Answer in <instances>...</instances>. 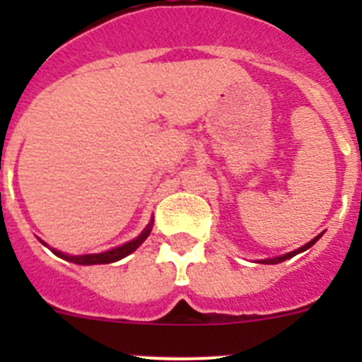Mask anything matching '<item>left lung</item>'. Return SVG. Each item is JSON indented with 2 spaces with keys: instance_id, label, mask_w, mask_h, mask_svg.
I'll use <instances>...</instances> for the list:
<instances>
[{
  "instance_id": "obj_1",
  "label": "left lung",
  "mask_w": 362,
  "mask_h": 362,
  "mask_svg": "<svg viewBox=\"0 0 362 362\" xmlns=\"http://www.w3.org/2000/svg\"><path fill=\"white\" fill-rule=\"evenodd\" d=\"M321 235H322V233H319L317 238H313L312 241H308V243H306V245H303V246H300V248H297V250H293V252H288V254H284V255H279V257H272V259H261V261H257V263H263V264H277V263H283V261H286V259L293 257V255L300 254V252L308 250L310 246H313V245H315V243L319 241V238H321Z\"/></svg>"
}]
</instances>
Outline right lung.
<instances>
[{
    "label": "right lung",
    "instance_id": "add662e5",
    "mask_svg": "<svg viewBox=\"0 0 362 362\" xmlns=\"http://www.w3.org/2000/svg\"><path fill=\"white\" fill-rule=\"evenodd\" d=\"M152 226H153V219H150V223L146 225V228L143 230V232L139 233L136 239H132V241H129V243H124V245H121V246H116V248H112V250L99 252V254L70 255V254H65V252H62V250H56V248H50V246L47 245L45 241H41V239L40 241L43 243L45 246H49L50 250H52L57 257L65 259V261H70V263H74V264H83V267H90V264H108V263H116V261H119V259L127 257V255H130L132 252H136L137 248L143 245V241H145V239L150 235V232H152Z\"/></svg>",
    "mask_w": 362,
    "mask_h": 362
}]
</instances>
